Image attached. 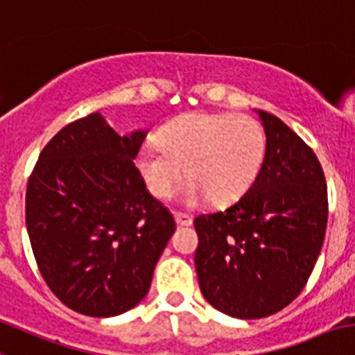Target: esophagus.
Returning <instances> with one entry per match:
<instances>
[{"label": "esophagus", "mask_w": 355, "mask_h": 355, "mask_svg": "<svg viewBox=\"0 0 355 355\" xmlns=\"http://www.w3.org/2000/svg\"><path fill=\"white\" fill-rule=\"evenodd\" d=\"M175 220H177V225L180 227H189L192 225V218L185 213H175Z\"/></svg>", "instance_id": "esophagus-1"}]
</instances>
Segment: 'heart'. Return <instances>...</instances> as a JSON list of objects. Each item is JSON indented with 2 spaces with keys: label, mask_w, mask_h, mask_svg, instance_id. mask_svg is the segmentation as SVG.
I'll return each instance as SVG.
<instances>
[{
  "label": "heart",
  "mask_w": 355,
  "mask_h": 355,
  "mask_svg": "<svg viewBox=\"0 0 355 355\" xmlns=\"http://www.w3.org/2000/svg\"><path fill=\"white\" fill-rule=\"evenodd\" d=\"M159 142H147L137 168L150 194L173 196L187 175L182 198L187 205L209 196L229 202L250 189L265 156V133L257 119L230 112H191L163 126Z\"/></svg>",
  "instance_id": "b5f03b06"
}]
</instances>
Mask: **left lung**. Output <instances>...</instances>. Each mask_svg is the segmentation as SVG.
Returning <instances> with one entry per match:
<instances>
[{
	"label": "left lung",
	"mask_w": 355,
	"mask_h": 355,
	"mask_svg": "<svg viewBox=\"0 0 355 355\" xmlns=\"http://www.w3.org/2000/svg\"><path fill=\"white\" fill-rule=\"evenodd\" d=\"M257 112L267 137L257 178L225 211L194 218L202 297L237 319L272 315L300 295L328 223L326 178L314 150L279 118Z\"/></svg>",
	"instance_id": "8db88e82"
}]
</instances>
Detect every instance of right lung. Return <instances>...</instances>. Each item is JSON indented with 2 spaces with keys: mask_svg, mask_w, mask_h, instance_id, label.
<instances>
[{
  "mask_svg": "<svg viewBox=\"0 0 355 355\" xmlns=\"http://www.w3.org/2000/svg\"><path fill=\"white\" fill-rule=\"evenodd\" d=\"M146 132L121 137L98 112L69 123L41 150L26 192L37 269L79 314L112 318L144 300L175 232L133 159Z\"/></svg>",
  "mask_w": 355,
  "mask_h": 355,
  "instance_id": "right-lung-1",
  "label": "right lung"
}]
</instances>
